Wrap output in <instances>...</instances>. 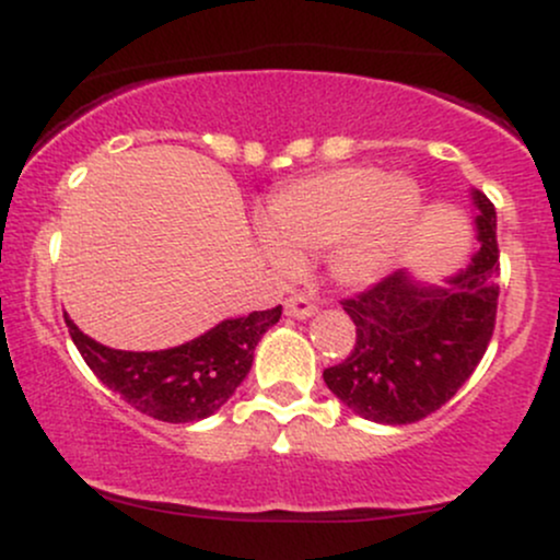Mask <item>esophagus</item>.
Here are the masks:
<instances>
[{
  "label": "esophagus",
  "mask_w": 560,
  "mask_h": 560,
  "mask_svg": "<svg viewBox=\"0 0 560 560\" xmlns=\"http://www.w3.org/2000/svg\"><path fill=\"white\" fill-rule=\"evenodd\" d=\"M284 313L289 318L305 320V318L316 316V305H313V302L307 298H302V294H294V298H289L284 302Z\"/></svg>",
  "instance_id": "34e87169"
}]
</instances>
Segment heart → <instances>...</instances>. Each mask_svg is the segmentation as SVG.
I'll list each match as a JSON object with an SVG mask.
<instances>
[{"label": "heart", "instance_id": "obj_1", "mask_svg": "<svg viewBox=\"0 0 560 560\" xmlns=\"http://www.w3.org/2000/svg\"><path fill=\"white\" fill-rule=\"evenodd\" d=\"M421 213L423 191L413 176L342 165L281 186L258 242L281 273H298L305 255L326 253L334 284L361 292L395 271Z\"/></svg>", "mask_w": 560, "mask_h": 560}]
</instances>
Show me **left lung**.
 I'll list each match as a JSON object with an SVG mask.
<instances>
[{
  "label": "left lung",
  "mask_w": 560,
  "mask_h": 560,
  "mask_svg": "<svg viewBox=\"0 0 560 560\" xmlns=\"http://www.w3.org/2000/svg\"><path fill=\"white\" fill-rule=\"evenodd\" d=\"M479 247L466 268L429 284L408 268L361 298L345 300L355 350L324 371V382L352 413L376 423H413L442 408L474 374L498 313V215L471 189Z\"/></svg>",
  "instance_id": "1"
}]
</instances>
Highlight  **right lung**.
I'll return each instance as SVG.
<instances>
[{"label":"right lung","instance_id":"obj_1","mask_svg":"<svg viewBox=\"0 0 560 560\" xmlns=\"http://www.w3.org/2000/svg\"><path fill=\"white\" fill-rule=\"evenodd\" d=\"M281 305L223 318L189 342L168 350H113L83 334L66 313L75 347L105 387L128 405L168 423L202 421L221 410L253 369L262 334L279 324Z\"/></svg>","mask_w":560,"mask_h":560}]
</instances>
